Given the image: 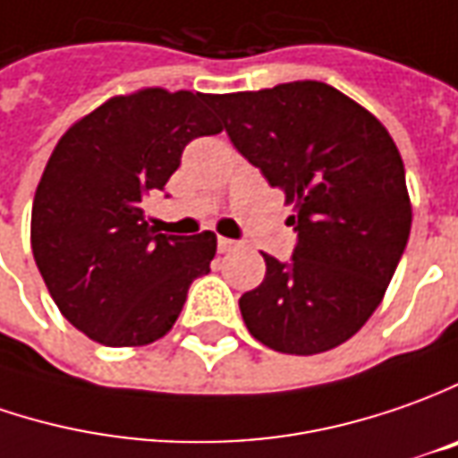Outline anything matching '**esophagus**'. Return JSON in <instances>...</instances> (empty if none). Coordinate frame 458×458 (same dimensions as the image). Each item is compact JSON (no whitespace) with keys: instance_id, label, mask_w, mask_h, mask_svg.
<instances>
[{"instance_id":"1","label":"esophagus","mask_w":458,"mask_h":458,"mask_svg":"<svg viewBox=\"0 0 458 458\" xmlns=\"http://www.w3.org/2000/svg\"><path fill=\"white\" fill-rule=\"evenodd\" d=\"M235 248H241L238 241H230V238H217V250L220 253H230V250H235Z\"/></svg>"}]
</instances>
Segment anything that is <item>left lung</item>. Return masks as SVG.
Listing matches in <instances>:
<instances>
[{
	"label": "left lung",
	"mask_w": 458,
	"mask_h": 458,
	"mask_svg": "<svg viewBox=\"0 0 458 458\" xmlns=\"http://www.w3.org/2000/svg\"><path fill=\"white\" fill-rule=\"evenodd\" d=\"M233 147L296 215L292 260L263 253L266 278L241 296L253 337L284 355H319L383 301L408 233L401 151L368 108L319 81L213 96Z\"/></svg>",
	"instance_id": "left-lung-1"
}]
</instances>
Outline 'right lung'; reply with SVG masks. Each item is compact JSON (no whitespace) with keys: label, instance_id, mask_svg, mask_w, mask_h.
<instances>
[{"label":"right lung","instance_id":"add662e5","mask_svg":"<svg viewBox=\"0 0 458 458\" xmlns=\"http://www.w3.org/2000/svg\"><path fill=\"white\" fill-rule=\"evenodd\" d=\"M213 96L144 88L75 121L47 159L32 202V256L63 317L106 347H141L177 322L210 271L217 238L165 235L141 202L165 190L184 147L220 134Z\"/></svg>","mask_w":458,"mask_h":458}]
</instances>
